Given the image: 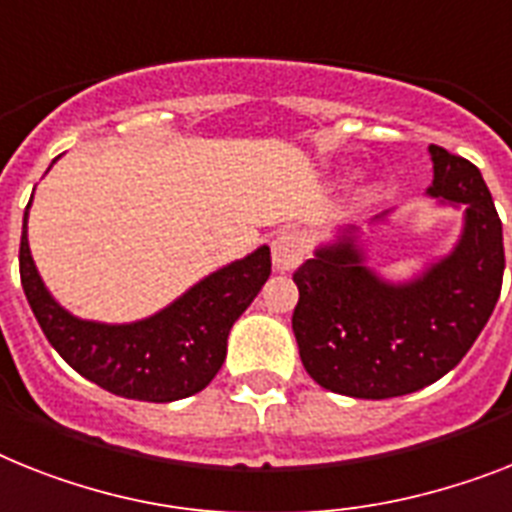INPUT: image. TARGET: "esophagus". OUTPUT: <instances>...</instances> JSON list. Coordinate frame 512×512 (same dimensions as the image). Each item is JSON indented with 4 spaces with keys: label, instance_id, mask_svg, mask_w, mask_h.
<instances>
[{
    "label": "esophagus",
    "instance_id": "obj_1",
    "mask_svg": "<svg viewBox=\"0 0 512 512\" xmlns=\"http://www.w3.org/2000/svg\"><path fill=\"white\" fill-rule=\"evenodd\" d=\"M306 256V235L295 230H282L272 240V266L277 272H293Z\"/></svg>",
    "mask_w": 512,
    "mask_h": 512
}]
</instances>
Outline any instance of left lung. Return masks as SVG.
Wrapping results in <instances>:
<instances>
[{"mask_svg":"<svg viewBox=\"0 0 512 512\" xmlns=\"http://www.w3.org/2000/svg\"><path fill=\"white\" fill-rule=\"evenodd\" d=\"M434 180L426 196L460 211L453 248L405 280L371 261L366 232L332 230L314 259L293 274V332L316 384L348 398L384 400L416 392L455 369L481 335L500 298L505 248L492 193L474 164L429 146ZM392 211L371 222L382 227Z\"/></svg>","mask_w":512,"mask_h":512,"instance_id":"obj_1","label":"left lung"}]
</instances>
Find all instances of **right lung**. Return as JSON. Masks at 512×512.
Segmentation results:
<instances>
[{
    "instance_id": "right-lung-1",
    "label": "right lung",
    "mask_w": 512,
    "mask_h": 512,
    "mask_svg": "<svg viewBox=\"0 0 512 512\" xmlns=\"http://www.w3.org/2000/svg\"><path fill=\"white\" fill-rule=\"evenodd\" d=\"M31 204L33 196L23 214L20 282L59 356L80 377L128 400L172 403L204 390L225 363L232 324L269 280V246L209 272L156 314L122 324L94 322L67 311L41 280L28 243Z\"/></svg>"
}]
</instances>
